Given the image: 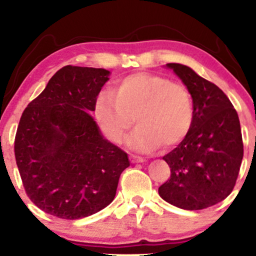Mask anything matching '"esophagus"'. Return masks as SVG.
Instances as JSON below:
<instances>
[{
    "label": "esophagus",
    "mask_w": 256,
    "mask_h": 256,
    "mask_svg": "<svg viewBox=\"0 0 256 256\" xmlns=\"http://www.w3.org/2000/svg\"><path fill=\"white\" fill-rule=\"evenodd\" d=\"M130 160H131V162H134V164L144 162V158H140V156H137V155H130Z\"/></svg>",
    "instance_id": "esophagus-1"
}]
</instances>
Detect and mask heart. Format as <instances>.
Returning a JSON list of instances; mask_svg holds the SVG:
<instances>
[{
    "instance_id": "1",
    "label": "heart",
    "mask_w": 256,
    "mask_h": 256,
    "mask_svg": "<svg viewBox=\"0 0 256 256\" xmlns=\"http://www.w3.org/2000/svg\"><path fill=\"white\" fill-rule=\"evenodd\" d=\"M95 116L108 140L120 143L134 125L128 146L152 152L161 144L173 146L186 137L192 125L190 92L162 76L137 72L122 78L113 92L104 91L95 104Z\"/></svg>"
}]
</instances>
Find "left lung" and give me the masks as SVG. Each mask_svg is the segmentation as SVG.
I'll use <instances>...</instances> for the list:
<instances>
[{"label": "left lung", "instance_id": "8db88e82", "mask_svg": "<svg viewBox=\"0 0 256 256\" xmlns=\"http://www.w3.org/2000/svg\"><path fill=\"white\" fill-rule=\"evenodd\" d=\"M192 98L186 137L162 158L171 177L158 188L166 202L186 210H204L230 195L243 158L240 119L228 96L190 67L167 64Z\"/></svg>", "mask_w": 256, "mask_h": 256}]
</instances>
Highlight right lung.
Listing matches in <instances>:
<instances>
[{"mask_svg": "<svg viewBox=\"0 0 256 256\" xmlns=\"http://www.w3.org/2000/svg\"><path fill=\"white\" fill-rule=\"evenodd\" d=\"M110 76L104 68L64 66L22 113L16 165L28 198L50 216L74 220L100 212L130 166L90 114Z\"/></svg>", "mask_w": 256, "mask_h": 256, "instance_id": "add662e5", "label": "right lung"}]
</instances>
